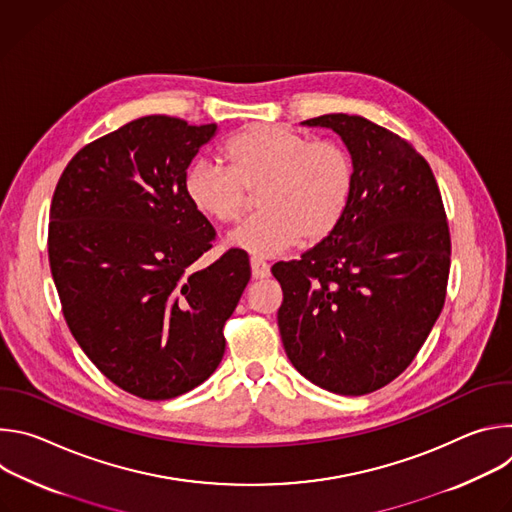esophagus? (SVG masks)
Returning a JSON list of instances; mask_svg holds the SVG:
<instances>
[{
	"instance_id": "esophagus-1",
	"label": "esophagus",
	"mask_w": 512,
	"mask_h": 512,
	"mask_svg": "<svg viewBox=\"0 0 512 512\" xmlns=\"http://www.w3.org/2000/svg\"><path fill=\"white\" fill-rule=\"evenodd\" d=\"M251 273H253V279H265V277H269V263H265L263 259L253 257V259H251Z\"/></svg>"
}]
</instances>
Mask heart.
Masks as SVG:
<instances>
[{
  "label": "heart",
  "instance_id": "1",
  "mask_svg": "<svg viewBox=\"0 0 512 512\" xmlns=\"http://www.w3.org/2000/svg\"><path fill=\"white\" fill-rule=\"evenodd\" d=\"M227 166L200 160L184 176L190 206L218 225H233L257 192L259 214L229 237L253 257L318 245L342 223L354 190V164L342 145L279 127L249 125L223 145Z\"/></svg>",
  "mask_w": 512,
  "mask_h": 512
}]
</instances>
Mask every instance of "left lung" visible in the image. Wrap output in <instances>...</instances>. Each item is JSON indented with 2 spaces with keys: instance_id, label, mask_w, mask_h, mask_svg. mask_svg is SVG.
Segmentation results:
<instances>
[{
  "instance_id": "left-lung-1",
  "label": "left lung",
  "mask_w": 512,
  "mask_h": 512,
  "mask_svg": "<svg viewBox=\"0 0 512 512\" xmlns=\"http://www.w3.org/2000/svg\"><path fill=\"white\" fill-rule=\"evenodd\" d=\"M330 127L350 152L354 190L340 227L300 261L271 267L291 364L338 395L397 379L446 302L452 241L435 176L397 133L358 115L304 121Z\"/></svg>"
}]
</instances>
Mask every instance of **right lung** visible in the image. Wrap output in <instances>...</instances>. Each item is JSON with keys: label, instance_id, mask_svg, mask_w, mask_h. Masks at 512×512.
I'll return each instance as SVG.
<instances>
[{"label": "right lung", "instance_id": "1", "mask_svg": "<svg viewBox=\"0 0 512 512\" xmlns=\"http://www.w3.org/2000/svg\"><path fill=\"white\" fill-rule=\"evenodd\" d=\"M216 125L139 117L85 145L50 204L48 259L64 320L119 389L164 401L204 383L223 360L225 322L251 279L229 249L204 269L214 229L184 176Z\"/></svg>", "mask_w": 512, "mask_h": 512}]
</instances>
